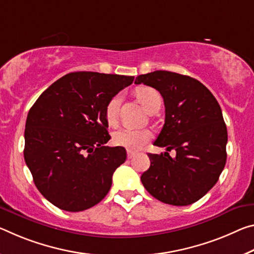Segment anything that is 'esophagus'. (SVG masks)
<instances>
[{"label": "esophagus", "instance_id": "34e87169", "mask_svg": "<svg viewBox=\"0 0 254 254\" xmlns=\"http://www.w3.org/2000/svg\"><path fill=\"white\" fill-rule=\"evenodd\" d=\"M134 152L133 151H131V150H127V158L128 159H131V158H133L134 157Z\"/></svg>", "mask_w": 254, "mask_h": 254}]
</instances>
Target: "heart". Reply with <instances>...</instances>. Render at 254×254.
<instances>
[{
    "mask_svg": "<svg viewBox=\"0 0 254 254\" xmlns=\"http://www.w3.org/2000/svg\"><path fill=\"white\" fill-rule=\"evenodd\" d=\"M138 99L141 102L147 112L162 105V96L155 88L142 86L135 91ZM121 104V97L119 95L112 97L105 107V119L111 127L116 126L119 116V108ZM152 138V132L148 128H131L126 127L116 131L113 135V141L119 147H123L127 150H138L144 143H147Z\"/></svg>",
    "mask_w": 254,
    "mask_h": 254,
    "instance_id": "1",
    "label": "heart"
}]
</instances>
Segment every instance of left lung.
I'll list each match as a JSON object with an SVG mask.
<instances>
[{"mask_svg": "<svg viewBox=\"0 0 254 254\" xmlns=\"http://www.w3.org/2000/svg\"><path fill=\"white\" fill-rule=\"evenodd\" d=\"M162 95L165 124L155 146L165 154H148L150 167L141 175L146 190L157 200L188 206L217 183L226 164L227 128L217 99L194 78L170 71L136 76ZM175 150V157L167 151Z\"/></svg>", "mask_w": 254, "mask_h": 254, "instance_id": "1", "label": "left lung"}]
</instances>
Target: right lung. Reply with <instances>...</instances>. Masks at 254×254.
Instances as JSON below:
<instances>
[{"mask_svg": "<svg viewBox=\"0 0 254 254\" xmlns=\"http://www.w3.org/2000/svg\"><path fill=\"white\" fill-rule=\"evenodd\" d=\"M134 76L72 72L51 84L28 113L25 162L45 198L65 211L100 202L112 176L127 159L123 147L105 146L111 135L105 107Z\"/></svg>", "mask_w": 254, "mask_h": 254, "instance_id": "add662e5", "label": "right lung"}]
</instances>
